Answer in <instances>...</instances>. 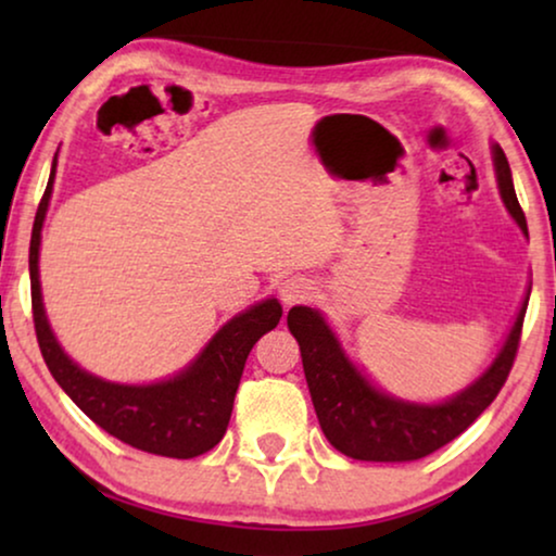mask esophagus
Returning <instances> with one entry per match:
<instances>
[{
  "mask_svg": "<svg viewBox=\"0 0 556 556\" xmlns=\"http://www.w3.org/2000/svg\"><path fill=\"white\" fill-rule=\"evenodd\" d=\"M308 293H311V283L301 276H291L280 283V301H283L286 306H295V303L306 301Z\"/></svg>",
  "mask_w": 556,
  "mask_h": 556,
  "instance_id": "obj_1",
  "label": "esophagus"
}]
</instances>
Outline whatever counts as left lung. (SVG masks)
<instances>
[{
    "instance_id": "1",
    "label": "left lung",
    "mask_w": 556,
    "mask_h": 556,
    "mask_svg": "<svg viewBox=\"0 0 556 556\" xmlns=\"http://www.w3.org/2000/svg\"><path fill=\"white\" fill-rule=\"evenodd\" d=\"M493 166L501 200L523 235H529L527 217L514 192L511 169L498 143L493 147ZM527 303L529 299L521 303L519 316L491 367L473 384L440 405H415L379 392L341 352L324 316L316 308L293 306L288 311V329L301 346L303 371L324 435L349 458L375 463L417 460L447 445L476 422L504 387L519 352Z\"/></svg>"
}]
</instances>
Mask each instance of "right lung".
<instances>
[{"label":"right lung","instance_id":"right-lung-1","mask_svg":"<svg viewBox=\"0 0 556 556\" xmlns=\"http://www.w3.org/2000/svg\"><path fill=\"white\" fill-rule=\"evenodd\" d=\"M58 154L45 194L37 207L33 240H29V286H33V321L37 344L50 375L63 387L67 397L121 443L136 451L164 455V458H197L223 440L232 415L235 392H238L245 359L255 341L265 331L276 329L283 308L276 299L255 303L219 329L202 354L181 369L177 377L156 384H116L88 375L60 349L45 316L40 273V232L45 212L55 181Z\"/></svg>","mask_w":556,"mask_h":556}]
</instances>
